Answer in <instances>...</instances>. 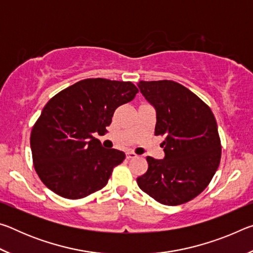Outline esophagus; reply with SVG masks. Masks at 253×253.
I'll return each mask as SVG.
<instances>
[{"instance_id": "esophagus-1", "label": "esophagus", "mask_w": 253, "mask_h": 253, "mask_svg": "<svg viewBox=\"0 0 253 253\" xmlns=\"http://www.w3.org/2000/svg\"><path fill=\"white\" fill-rule=\"evenodd\" d=\"M137 157V155L135 153H132V152H128V153H126V158L127 160H132V158H136Z\"/></svg>"}]
</instances>
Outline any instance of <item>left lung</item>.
Returning <instances> with one entry per match:
<instances>
[{
	"instance_id": "1",
	"label": "left lung",
	"mask_w": 253,
	"mask_h": 253,
	"mask_svg": "<svg viewBox=\"0 0 253 253\" xmlns=\"http://www.w3.org/2000/svg\"><path fill=\"white\" fill-rule=\"evenodd\" d=\"M144 97L155 107V135L165 157H146L139 188L157 202L179 205L207 188L221 161V140L210 107L183 84L172 80L139 81Z\"/></svg>"
}]
</instances>
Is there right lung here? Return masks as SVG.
Instances as JSON below:
<instances>
[{
  "instance_id": "obj_1",
  "label": "right lung",
  "mask_w": 253,
  "mask_h": 253,
  "mask_svg": "<svg viewBox=\"0 0 253 253\" xmlns=\"http://www.w3.org/2000/svg\"><path fill=\"white\" fill-rule=\"evenodd\" d=\"M137 92L130 81L89 78L51 98L30 137L34 169L42 183L70 200L106 186L125 153L104 148L93 132H105L117 107Z\"/></svg>"
}]
</instances>
